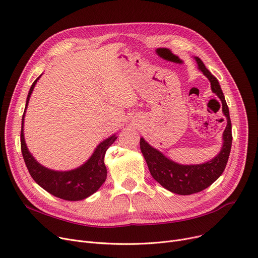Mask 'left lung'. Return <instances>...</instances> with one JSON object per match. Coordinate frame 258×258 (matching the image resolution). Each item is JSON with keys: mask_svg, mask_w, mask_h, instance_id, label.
Instances as JSON below:
<instances>
[{"mask_svg": "<svg viewBox=\"0 0 258 258\" xmlns=\"http://www.w3.org/2000/svg\"><path fill=\"white\" fill-rule=\"evenodd\" d=\"M195 59L198 63L199 70L210 81L211 91L221 99L222 110L227 118V126L223 133V146L221 152L205 163L183 165L170 160L160 151L156 150L151 144H148L143 137L140 138L141 153L153 178L167 190L181 196L200 192L218 180L227 165L232 145L231 120H230L229 108L221 86L218 79L209 72L203 61L197 56H195Z\"/></svg>", "mask_w": 258, "mask_h": 258, "instance_id": "obj_1", "label": "left lung"}]
</instances>
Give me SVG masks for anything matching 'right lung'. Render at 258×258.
Wrapping results in <instances>:
<instances>
[{
  "instance_id": "add662e5",
  "label": "right lung",
  "mask_w": 258,
  "mask_h": 258,
  "mask_svg": "<svg viewBox=\"0 0 258 258\" xmlns=\"http://www.w3.org/2000/svg\"><path fill=\"white\" fill-rule=\"evenodd\" d=\"M40 76L42 75H39L34 80L29 90L22 118L21 148L25 164L36 184L44 188L52 196L66 201L85 200L94 192H96L100 186L105 182L106 167L104 165V155L107 148L115 142L117 137L116 135H113V136L100 142L95 148L94 153L88 159V161L75 169L66 171L53 170L39 164L27 148L24 137V118L31 93L33 92V89Z\"/></svg>"
}]
</instances>
